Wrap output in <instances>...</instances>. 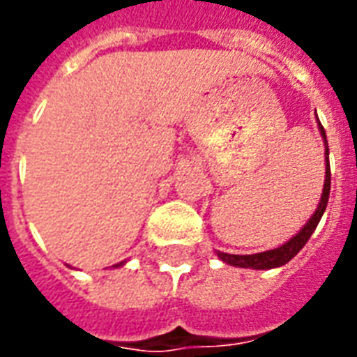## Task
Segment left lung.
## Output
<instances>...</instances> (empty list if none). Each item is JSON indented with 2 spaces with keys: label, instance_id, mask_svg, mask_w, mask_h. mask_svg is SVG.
Here are the masks:
<instances>
[{
  "label": "left lung",
  "instance_id": "left-lung-1",
  "mask_svg": "<svg viewBox=\"0 0 357 357\" xmlns=\"http://www.w3.org/2000/svg\"><path fill=\"white\" fill-rule=\"evenodd\" d=\"M319 130H321V136L324 139V155H326V174H324V188L323 196H321V202H319V208L314 210V213L311 215V220L307 221L303 225V229L297 233L296 237L284 243L282 247L272 250H264V252H257V255H227V252H218V257L227 262L231 266H239V268H255V270H270V268H278L287 264L291 258L296 257L299 250L305 247V243L309 241V237L313 235V231L317 229L319 221L323 218L324 210H326V204H328V194H331V165H328V144H326V134H324L323 124H319Z\"/></svg>",
  "mask_w": 357,
  "mask_h": 357
}]
</instances>
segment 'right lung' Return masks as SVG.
I'll list each match as a JSON object with an SVG mask.
<instances>
[{"label":"right lung","instance_id":"1","mask_svg":"<svg viewBox=\"0 0 357 357\" xmlns=\"http://www.w3.org/2000/svg\"><path fill=\"white\" fill-rule=\"evenodd\" d=\"M122 264H124V262H120V264H116V266H122Z\"/></svg>","mask_w":357,"mask_h":357}]
</instances>
